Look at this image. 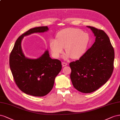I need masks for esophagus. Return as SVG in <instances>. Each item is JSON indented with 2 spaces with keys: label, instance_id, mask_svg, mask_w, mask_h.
Returning a JSON list of instances; mask_svg holds the SVG:
<instances>
[{
  "label": "esophagus",
  "instance_id": "obj_1",
  "mask_svg": "<svg viewBox=\"0 0 120 120\" xmlns=\"http://www.w3.org/2000/svg\"><path fill=\"white\" fill-rule=\"evenodd\" d=\"M67 64H68V63H66V62H62V66L64 67V66H66V65H67Z\"/></svg>",
  "mask_w": 120,
  "mask_h": 120
}]
</instances>
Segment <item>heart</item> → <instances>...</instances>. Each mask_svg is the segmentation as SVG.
<instances>
[{"label": "heart", "mask_w": 120, "mask_h": 120, "mask_svg": "<svg viewBox=\"0 0 120 120\" xmlns=\"http://www.w3.org/2000/svg\"><path fill=\"white\" fill-rule=\"evenodd\" d=\"M56 39H51L49 42L50 49L52 56L59 58L65 48L68 53L66 58L71 56L72 59H78L84 53L90 38L87 34L74 28L65 29L56 35Z\"/></svg>", "instance_id": "obj_1"}]
</instances>
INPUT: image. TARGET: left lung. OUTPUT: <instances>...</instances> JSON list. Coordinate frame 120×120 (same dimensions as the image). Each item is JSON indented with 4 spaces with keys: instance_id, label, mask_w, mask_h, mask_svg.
I'll return each mask as SVG.
<instances>
[{
    "instance_id": "8db88e82",
    "label": "left lung",
    "mask_w": 120,
    "mask_h": 120,
    "mask_svg": "<svg viewBox=\"0 0 120 120\" xmlns=\"http://www.w3.org/2000/svg\"><path fill=\"white\" fill-rule=\"evenodd\" d=\"M90 28L95 42L79 60L70 63V78L73 86L83 93H91L105 84L114 70L115 52L108 36L104 30Z\"/></svg>"
}]
</instances>
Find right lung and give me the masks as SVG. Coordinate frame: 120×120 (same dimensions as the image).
<instances>
[{
  "mask_svg": "<svg viewBox=\"0 0 120 120\" xmlns=\"http://www.w3.org/2000/svg\"><path fill=\"white\" fill-rule=\"evenodd\" d=\"M48 30L47 26L30 29L19 37L10 54L9 66L16 85L24 93L34 97H43L49 93L62 65L59 60L51 59L48 50L38 59L26 58L21 43L25 36Z\"/></svg>",
  "mask_w": 120,
  "mask_h": 120,
  "instance_id": "obj_1",
  "label": "right lung"
}]
</instances>
